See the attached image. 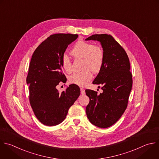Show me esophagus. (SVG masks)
<instances>
[{
    "mask_svg": "<svg viewBox=\"0 0 159 159\" xmlns=\"http://www.w3.org/2000/svg\"><path fill=\"white\" fill-rule=\"evenodd\" d=\"M80 93H81V94H82V95H84V94L85 93V89H84V88H82V87H80Z\"/></svg>",
    "mask_w": 159,
    "mask_h": 159,
    "instance_id": "obj_1",
    "label": "esophagus"
}]
</instances>
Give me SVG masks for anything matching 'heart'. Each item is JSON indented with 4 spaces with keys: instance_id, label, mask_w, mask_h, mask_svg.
<instances>
[{
    "instance_id": "b5f03b06",
    "label": "heart",
    "mask_w": 159,
    "mask_h": 159,
    "mask_svg": "<svg viewBox=\"0 0 159 159\" xmlns=\"http://www.w3.org/2000/svg\"><path fill=\"white\" fill-rule=\"evenodd\" d=\"M71 54L75 59H83L82 64L83 70L70 75L69 80L72 84L84 86L92 79V72L97 74L101 70L104 60L103 49L99 45L79 40L72 49ZM61 65L66 72H72V62L67 54L62 56Z\"/></svg>"
}]
</instances>
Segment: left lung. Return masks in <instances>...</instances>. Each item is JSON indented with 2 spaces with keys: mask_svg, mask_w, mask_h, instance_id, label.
<instances>
[{
  "mask_svg": "<svg viewBox=\"0 0 159 159\" xmlns=\"http://www.w3.org/2000/svg\"><path fill=\"white\" fill-rule=\"evenodd\" d=\"M85 40L100 42L104 51L103 66L92 82L99 85L103 92L85 90L90 99L86 114L93 125L107 128L117 122L127 107L133 82L130 61L124 48L110 34H94Z\"/></svg>",
  "mask_w": 159,
  "mask_h": 159,
  "instance_id": "left-lung-1",
  "label": "left lung"
}]
</instances>
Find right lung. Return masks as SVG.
Segmentation results:
<instances>
[{"mask_svg":"<svg viewBox=\"0 0 159 159\" xmlns=\"http://www.w3.org/2000/svg\"><path fill=\"white\" fill-rule=\"evenodd\" d=\"M77 37V34H52L32 54L26 79L29 102L35 116L43 125L54 126L62 122L80 95V88L75 84L69 85L62 93L56 88L67 80L62 70V56Z\"/></svg>","mask_w":159,"mask_h":159,"instance_id":"obj_1","label":"right lung"}]
</instances>
